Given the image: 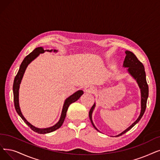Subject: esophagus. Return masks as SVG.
<instances>
[{
	"mask_svg": "<svg viewBox=\"0 0 160 160\" xmlns=\"http://www.w3.org/2000/svg\"><path fill=\"white\" fill-rule=\"evenodd\" d=\"M84 92L86 93H92L93 92V89L90 87V86H86L85 88H84Z\"/></svg>",
	"mask_w": 160,
	"mask_h": 160,
	"instance_id": "34e87169",
	"label": "esophagus"
}]
</instances>
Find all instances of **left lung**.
<instances>
[{
	"instance_id": "1",
	"label": "left lung",
	"mask_w": 160,
	"mask_h": 160,
	"mask_svg": "<svg viewBox=\"0 0 160 160\" xmlns=\"http://www.w3.org/2000/svg\"><path fill=\"white\" fill-rule=\"evenodd\" d=\"M126 56L125 58L123 67L124 68H128L127 69L128 72L134 78V80H135L138 87L140 88L141 95V110L140 115L138 117V118L136 120V121L132 123L131 126L129 128H128L126 130H124L123 132H122L121 133L115 137H120L123 134L126 133L127 131L130 130L135 124H137L138 122H139V120L141 119V118L142 117L145 112L146 107H147V99L148 97V86L147 84V80H146V73L144 71V65H142L141 62L137 59V58L135 56V55L133 52L126 50ZM95 107V102L94 103V105L92 106V108L89 110V117L94 128L97 131H99L95 126V125L92 120V113L93 112Z\"/></svg>"
}]
</instances>
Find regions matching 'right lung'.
<instances>
[{"label":"right lung","mask_w":160,"mask_h":160,"mask_svg":"<svg viewBox=\"0 0 160 160\" xmlns=\"http://www.w3.org/2000/svg\"><path fill=\"white\" fill-rule=\"evenodd\" d=\"M45 52H58V50H56L55 49L44 50L42 47H38L35 48V49H34L31 53H29L28 55H27V56L25 58V59H23V62L19 67V69L17 75L16 76V77L14 78V81H13V101H14V106H15V108L16 110L17 113L19 114V116L21 118H22V120L24 121V122L27 125V126H28L32 131H34V132H37V133L39 134L49 133H51V132H53L59 129L63 123V122L66 117L67 111L68 110L69 105H70L71 103L79 99L80 97L84 94V92H83L82 90H78V91L76 92L75 93H74L71 96H69L68 98L65 99V102L63 104V109H62L60 119L57 123H55L54 126L52 127L47 128H36L35 126H32V124H31L25 118V117L23 116L22 113V111H21V109L19 107V89L20 84L21 82H22L23 76L24 75V73L25 72L27 66H28L34 59H35L40 55V53H43Z\"/></svg>","instance_id":"obj_1"}]
</instances>
